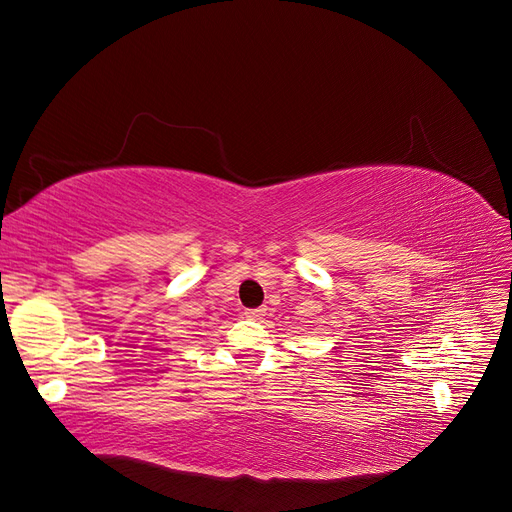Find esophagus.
Listing matches in <instances>:
<instances>
[{
    "mask_svg": "<svg viewBox=\"0 0 512 512\" xmlns=\"http://www.w3.org/2000/svg\"><path fill=\"white\" fill-rule=\"evenodd\" d=\"M245 318H250V320H260L262 316L267 314V307H256V309H245Z\"/></svg>",
    "mask_w": 512,
    "mask_h": 512,
    "instance_id": "obj_1",
    "label": "esophagus"
}]
</instances>
